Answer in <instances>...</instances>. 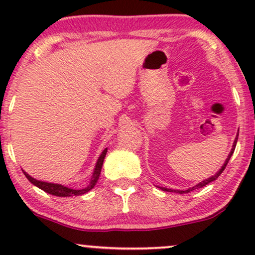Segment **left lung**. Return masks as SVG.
I'll return each instance as SVG.
<instances>
[{
	"label": "left lung",
	"instance_id": "1",
	"mask_svg": "<svg viewBox=\"0 0 255 255\" xmlns=\"http://www.w3.org/2000/svg\"><path fill=\"white\" fill-rule=\"evenodd\" d=\"M236 142H238V137H236L235 139V141H234V145H233V148H231V151H230V153H229V156H228V158H227V160H225V163L223 164V166H222L221 169H219L218 170V172H216V175H213L212 177H210V178H207V180H205V181H203V182H200V183H198L197 186H194V187H192V188H189V189H187V191H177L178 193H180V194H183V193H188V192H192V191H194L195 188H201V187H204V186H206V184H209L210 182H212V181H215L216 178H218L219 177V175L222 174V172L224 171V169H225V166H227V164L228 163H229V159H230V157L233 156V153H234V151H235V147H236ZM163 191H165V192H172V189H168V188H162Z\"/></svg>",
	"mask_w": 255,
	"mask_h": 255
}]
</instances>
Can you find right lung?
<instances>
[{"label": "right lung", "mask_w": 255, "mask_h": 255, "mask_svg": "<svg viewBox=\"0 0 255 255\" xmlns=\"http://www.w3.org/2000/svg\"><path fill=\"white\" fill-rule=\"evenodd\" d=\"M107 151L108 150L105 148V150L102 152L101 157H99L98 160H97V164H96L95 171H93V175H92V178H91L90 184L86 187V188H83V189H72V188H68V187L62 186V184L42 182V181H38V180H36V178L30 176L28 174H26L25 171H24V174L31 183H33L34 186L38 187V188L43 189L44 192L49 193V194L56 195V197H74V195H81V194H85V193L91 191V189L95 187V184L97 183V180L99 178V175H101L102 165H103V162H104L105 154H107Z\"/></svg>", "instance_id": "1"}]
</instances>
